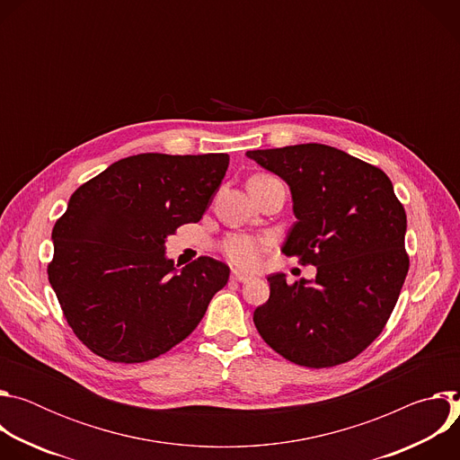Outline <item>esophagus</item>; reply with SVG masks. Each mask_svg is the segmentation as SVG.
<instances>
[{
	"label": "esophagus",
	"mask_w": 460,
	"mask_h": 460,
	"mask_svg": "<svg viewBox=\"0 0 460 460\" xmlns=\"http://www.w3.org/2000/svg\"><path fill=\"white\" fill-rule=\"evenodd\" d=\"M231 279H233L234 282H249V280H251V277H249V275H243V273H236V271L231 275Z\"/></svg>",
	"instance_id": "1"
}]
</instances>
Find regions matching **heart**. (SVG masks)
<instances>
[{"label":"heart","mask_w":460,"mask_h":460,"mask_svg":"<svg viewBox=\"0 0 460 460\" xmlns=\"http://www.w3.org/2000/svg\"><path fill=\"white\" fill-rule=\"evenodd\" d=\"M268 247L266 238H256L251 234H233L224 240L222 251L233 266L240 270H252Z\"/></svg>","instance_id":"heart-1"}]
</instances>
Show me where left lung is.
<instances>
[{
	"label": "left lung",
	"instance_id": "1",
	"mask_svg": "<svg viewBox=\"0 0 460 460\" xmlns=\"http://www.w3.org/2000/svg\"><path fill=\"white\" fill-rule=\"evenodd\" d=\"M245 156L289 185L296 222L282 251L316 268L293 286L284 273L268 277L270 300L252 314L260 337L307 367L355 358L384 330L410 268L406 211L391 180L322 144Z\"/></svg>",
	"mask_w": 460,
	"mask_h": 460
}]
</instances>
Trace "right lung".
Returning <instances> with one entry per match:
<instances>
[{
  "instance_id": "right-lung-1",
  "label": "right lung",
  "mask_w": 460,
  "mask_h": 460,
  "mask_svg": "<svg viewBox=\"0 0 460 460\" xmlns=\"http://www.w3.org/2000/svg\"><path fill=\"white\" fill-rule=\"evenodd\" d=\"M229 156L146 153L114 162L71 196L52 229L49 282L76 337L111 362L156 358L187 339L229 280L220 260L178 270L176 227L200 222Z\"/></svg>"
}]
</instances>
